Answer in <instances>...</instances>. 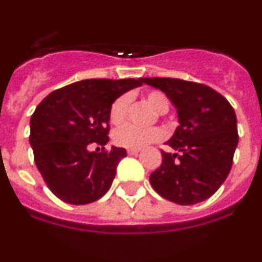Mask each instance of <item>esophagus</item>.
<instances>
[{"instance_id":"obj_1","label":"esophagus","mask_w":262,"mask_h":262,"mask_svg":"<svg viewBox=\"0 0 262 262\" xmlns=\"http://www.w3.org/2000/svg\"><path fill=\"white\" fill-rule=\"evenodd\" d=\"M126 151L129 156H135V155H138V153H140V149H127Z\"/></svg>"}]
</instances>
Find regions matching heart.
I'll list each match as a JSON object with an SVG mask.
<instances>
[{
    "label": "heart",
    "instance_id": "obj_1",
    "mask_svg": "<svg viewBox=\"0 0 262 262\" xmlns=\"http://www.w3.org/2000/svg\"><path fill=\"white\" fill-rule=\"evenodd\" d=\"M145 98L153 109L158 113H165L169 109V100L166 94L160 90H149L145 93ZM130 98L127 94H122L114 100L109 111V121L113 125H121L126 118L127 107ZM162 138V132L158 127H142L133 125H124L114 132L113 140L118 146L127 149H141L151 142H157Z\"/></svg>",
    "mask_w": 262,
    "mask_h": 262
}]
</instances>
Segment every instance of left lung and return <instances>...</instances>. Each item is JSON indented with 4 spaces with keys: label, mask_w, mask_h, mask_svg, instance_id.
<instances>
[{
    "label": "left lung",
    "mask_w": 262,
    "mask_h": 262,
    "mask_svg": "<svg viewBox=\"0 0 262 262\" xmlns=\"http://www.w3.org/2000/svg\"><path fill=\"white\" fill-rule=\"evenodd\" d=\"M162 90L177 109L180 125L161 150L162 164L149 180L156 192L179 205L209 199L230 172L238 144L237 118L224 96L202 83L179 78H142Z\"/></svg>",
    "instance_id": "left-lung-1"
}]
</instances>
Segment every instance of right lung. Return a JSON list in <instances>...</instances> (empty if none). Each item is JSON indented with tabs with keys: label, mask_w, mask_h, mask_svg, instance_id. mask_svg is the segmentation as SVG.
Here are the masks:
<instances>
[{
	"label": "right lung",
	"mask_w": 262,
	"mask_h": 262,
	"mask_svg": "<svg viewBox=\"0 0 262 262\" xmlns=\"http://www.w3.org/2000/svg\"><path fill=\"white\" fill-rule=\"evenodd\" d=\"M142 85V78H94L70 83L46 96L30 118L29 141L37 169L62 201L85 205L112 186L124 148L90 151L109 141V111L121 94Z\"/></svg>",
	"instance_id": "1"
}]
</instances>
